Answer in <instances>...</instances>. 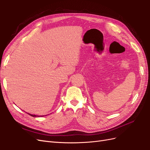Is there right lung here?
I'll use <instances>...</instances> for the list:
<instances>
[{
	"label": "right lung",
	"mask_w": 150,
	"mask_h": 150,
	"mask_svg": "<svg viewBox=\"0 0 150 150\" xmlns=\"http://www.w3.org/2000/svg\"><path fill=\"white\" fill-rule=\"evenodd\" d=\"M28 114H29L30 115H31V116H32V117H37V115H32V114H30V113H28ZM39 117V116H38Z\"/></svg>",
	"instance_id": "add662e5"
}]
</instances>
